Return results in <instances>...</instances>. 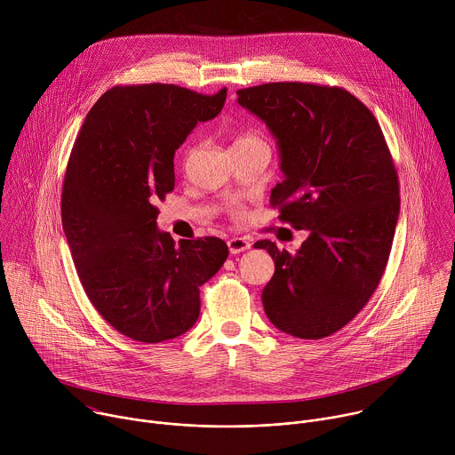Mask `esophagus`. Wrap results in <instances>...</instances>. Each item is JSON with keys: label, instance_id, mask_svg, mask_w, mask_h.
Listing matches in <instances>:
<instances>
[{"label": "esophagus", "instance_id": "obj_1", "mask_svg": "<svg viewBox=\"0 0 455 455\" xmlns=\"http://www.w3.org/2000/svg\"><path fill=\"white\" fill-rule=\"evenodd\" d=\"M250 246H251L250 241L244 239V237H232V239H228V250H230V253L244 251V250H248Z\"/></svg>", "mask_w": 455, "mask_h": 455}]
</instances>
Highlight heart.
Returning a JSON list of instances; mask_svg holds the SVG:
<instances>
[{
    "label": "heart",
    "instance_id": "obj_1",
    "mask_svg": "<svg viewBox=\"0 0 455 455\" xmlns=\"http://www.w3.org/2000/svg\"><path fill=\"white\" fill-rule=\"evenodd\" d=\"M257 142H265V140H263L261 137H259L257 133H253V132H244V133L237 135L234 148H237V146H248V144H257ZM228 212H230L232 218H241V216H243V205L237 204V202H230V204H228Z\"/></svg>",
    "mask_w": 455,
    "mask_h": 455
}]
</instances>
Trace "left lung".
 Listing matches in <instances>:
<instances>
[{
    "label": "left lung",
    "instance_id": "obj_1",
    "mask_svg": "<svg viewBox=\"0 0 455 455\" xmlns=\"http://www.w3.org/2000/svg\"><path fill=\"white\" fill-rule=\"evenodd\" d=\"M237 102L277 139L284 180L272 188L279 220L309 237L297 253L257 241L275 261L263 306L275 328L330 337L372 297L400 214L398 172L371 109L339 86L267 83Z\"/></svg>",
    "mask_w": 455,
    "mask_h": 455
}]
</instances>
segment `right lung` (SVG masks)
Instances as JSON below:
<instances>
[{"mask_svg": "<svg viewBox=\"0 0 455 455\" xmlns=\"http://www.w3.org/2000/svg\"><path fill=\"white\" fill-rule=\"evenodd\" d=\"M227 88L176 84L108 90L90 109L62 183L60 216L81 284L118 333L146 344L183 335L200 315V286L225 263L220 237L156 230L155 205L174 188V151L214 118Z\"/></svg>", "mask_w": 455, "mask_h": 455, "instance_id": "add662e5", "label": "right lung"}]
</instances>
